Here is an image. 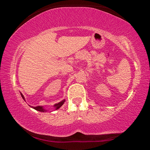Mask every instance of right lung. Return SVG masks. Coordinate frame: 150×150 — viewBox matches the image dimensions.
Returning a JSON list of instances; mask_svg holds the SVG:
<instances>
[{
  "mask_svg": "<svg viewBox=\"0 0 150 150\" xmlns=\"http://www.w3.org/2000/svg\"><path fill=\"white\" fill-rule=\"evenodd\" d=\"M21 96H22V97L23 98V99L25 100L24 96H23V95H22V93H21ZM64 102H65V100H63V101H62V102H60V103H59L56 104V105H54V106H55V107L56 108V109L59 108L61 107V106H62L63 105V104L64 103ZM32 108H34L35 110H38V111H40V112H45V109L43 108L42 106H32Z\"/></svg>",
  "mask_w": 150,
  "mask_h": 150,
  "instance_id": "obj_1",
  "label": "right lung"
}]
</instances>
